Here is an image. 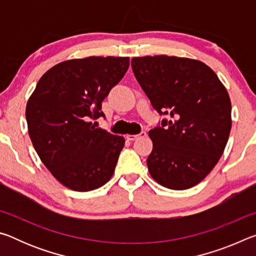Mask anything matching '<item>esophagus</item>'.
<instances>
[{
  "instance_id": "esophagus-1",
  "label": "esophagus",
  "mask_w": 256,
  "mask_h": 256,
  "mask_svg": "<svg viewBox=\"0 0 256 256\" xmlns=\"http://www.w3.org/2000/svg\"><path fill=\"white\" fill-rule=\"evenodd\" d=\"M146 136V132H141V133H138V134H126V138H128V140H130V141H134V140H136L138 138Z\"/></svg>"
}]
</instances>
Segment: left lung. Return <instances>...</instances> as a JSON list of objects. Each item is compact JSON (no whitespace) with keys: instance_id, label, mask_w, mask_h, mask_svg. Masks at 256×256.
<instances>
[{"instance_id":"left-lung-1","label":"left lung","mask_w":256,"mask_h":256,"mask_svg":"<svg viewBox=\"0 0 256 256\" xmlns=\"http://www.w3.org/2000/svg\"><path fill=\"white\" fill-rule=\"evenodd\" d=\"M136 80L160 115L149 131L148 170L160 185L188 190L204 180L226 148L232 102L216 73L201 60L156 55L132 58Z\"/></svg>"}]
</instances>
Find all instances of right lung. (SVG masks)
I'll return each mask as SVG.
<instances>
[{
    "mask_svg": "<svg viewBox=\"0 0 256 256\" xmlns=\"http://www.w3.org/2000/svg\"><path fill=\"white\" fill-rule=\"evenodd\" d=\"M128 58L64 60L44 73L26 107L29 136L52 175L88 192L110 180L125 140L92 124L102 102L126 73Z\"/></svg>",
    "mask_w": 256,
    "mask_h": 256,
    "instance_id": "obj_1",
    "label": "right lung"
}]
</instances>
